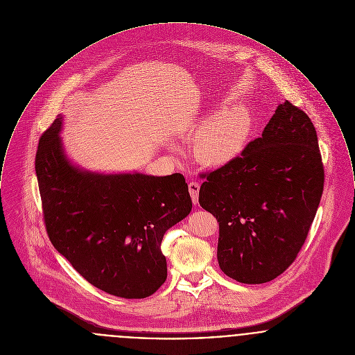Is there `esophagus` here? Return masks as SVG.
I'll return each mask as SVG.
<instances>
[{"instance_id":"34e87169","label":"esophagus","mask_w":355,"mask_h":355,"mask_svg":"<svg viewBox=\"0 0 355 355\" xmlns=\"http://www.w3.org/2000/svg\"><path fill=\"white\" fill-rule=\"evenodd\" d=\"M199 189H200V186H199L198 182H191L188 184V191H189V195L192 198L193 205H198V202H199Z\"/></svg>"}]
</instances>
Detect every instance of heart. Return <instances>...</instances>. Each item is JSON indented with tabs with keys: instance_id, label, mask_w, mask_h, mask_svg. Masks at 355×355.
<instances>
[{
	"instance_id": "b5f03b06",
	"label": "heart",
	"mask_w": 355,
	"mask_h": 355,
	"mask_svg": "<svg viewBox=\"0 0 355 355\" xmlns=\"http://www.w3.org/2000/svg\"><path fill=\"white\" fill-rule=\"evenodd\" d=\"M250 127V113L243 107L215 113L205 121L195 140L196 159L207 166H222L232 162L244 150Z\"/></svg>"
}]
</instances>
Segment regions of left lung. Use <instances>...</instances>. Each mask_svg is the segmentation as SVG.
Listing matches in <instances>:
<instances>
[{
  "mask_svg": "<svg viewBox=\"0 0 355 355\" xmlns=\"http://www.w3.org/2000/svg\"><path fill=\"white\" fill-rule=\"evenodd\" d=\"M200 178L199 203L219 222L224 274L247 284L279 277L306 242L323 192L324 169L310 117L286 100L261 137Z\"/></svg>",
  "mask_w": 355,
  "mask_h": 355,
  "instance_id": "obj_1",
  "label": "left lung"
}]
</instances>
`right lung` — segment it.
I'll return each instance as SVG.
<instances>
[{"label":"right lung","mask_w":355,"mask_h":355,"mask_svg":"<svg viewBox=\"0 0 355 355\" xmlns=\"http://www.w3.org/2000/svg\"><path fill=\"white\" fill-rule=\"evenodd\" d=\"M44 132L36 175L49 241L94 287L120 298H147L167 279L162 241L192 209L182 173L101 175L73 167L58 132Z\"/></svg>","instance_id":"add662e5"}]
</instances>
